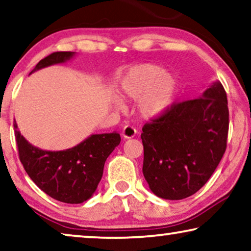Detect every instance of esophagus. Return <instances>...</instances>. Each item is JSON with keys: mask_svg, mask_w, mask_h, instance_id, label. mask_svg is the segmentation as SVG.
I'll return each instance as SVG.
<instances>
[{"mask_svg": "<svg viewBox=\"0 0 251 251\" xmlns=\"http://www.w3.org/2000/svg\"><path fill=\"white\" fill-rule=\"evenodd\" d=\"M135 134H136V129L130 125H126L122 130V135L124 138H132L135 136Z\"/></svg>", "mask_w": 251, "mask_h": 251, "instance_id": "34e87169", "label": "esophagus"}]
</instances>
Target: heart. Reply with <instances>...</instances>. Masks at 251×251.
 Returning <instances> with one entry per match:
<instances>
[{
    "instance_id": "heart-1",
    "label": "heart",
    "mask_w": 251,
    "mask_h": 251,
    "mask_svg": "<svg viewBox=\"0 0 251 251\" xmlns=\"http://www.w3.org/2000/svg\"><path fill=\"white\" fill-rule=\"evenodd\" d=\"M177 89L174 76L155 64H141L132 67L122 80V90L126 98L140 101L141 114L147 118L158 117L173 102Z\"/></svg>"
}]
</instances>
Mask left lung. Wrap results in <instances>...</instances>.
I'll return each instance as SVG.
<instances>
[{"label": "left lung", "instance_id": "obj_1", "mask_svg": "<svg viewBox=\"0 0 251 251\" xmlns=\"http://www.w3.org/2000/svg\"><path fill=\"white\" fill-rule=\"evenodd\" d=\"M142 130L143 175L152 192L164 200L192 196L206 184L226 152V90L215 82L201 98L171 103Z\"/></svg>", "mask_w": 251, "mask_h": 251}]
</instances>
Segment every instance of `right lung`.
<instances>
[{"instance_id": "right-lung-1", "label": "right lung", "mask_w": 251, "mask_h": 251, "mask_svg": "<svg viewBox=\"0 0 251 251\" xmlns=\"http://www.w3.org/2000/svg\"><path fill=\"white\" fill-rule=\"evenodd\" d=\"M74 51H55L43 58L35 71L63 63ZM14 128L17 123L14 122ZM19 159L31 180L56 201L67 204L83 203L96 192L101 180L104 162L121 143L118 133L95 134L65 151H44L29 144L19 130L14 132Z\"/></svg>"}]
</instances>
